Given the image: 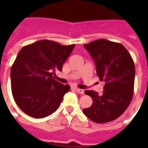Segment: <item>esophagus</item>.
<instances>
[{"label":"esophagus","mask_w":148,"mask_h":148,"mask_svg":"<svg viewBox=\"0 0 148 148\" xmlns=\"http://www.w3.org/2000/svg\"><path fill=\"white\" fill-rule=\"evenodd\" d=\"M74 90H75V91H76L77 93H79V94H84L83 90H81V89H78V88H74Z\"/></svg>","instance_id":"34e87169"}]
</instances>
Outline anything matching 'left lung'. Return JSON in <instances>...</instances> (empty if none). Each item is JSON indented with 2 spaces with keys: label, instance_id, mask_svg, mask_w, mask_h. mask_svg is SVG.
Instances as JSON below:
<instances>
[{
  "label": "left lung",
  "instance_id": "left-lung-1",
  "mask_svg": "<svg viewBox=\"0 0 148 148\" xmlns=\"http://www.w3.org/2000/svg\"><path fill=\"white\" fill-rule=\"evenodd\" d=\"M84 47L93 58L97 75L105 86L102 95L85 91L92 97L93 104L84 109L83 113L99 124L114 121L124 113L132 99L136 73L133 59L122 44L107 39H97Z\"/></svg>",
  "mask_w": 148,
  "mask_h": 148
}]
</instances>
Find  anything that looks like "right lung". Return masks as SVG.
Here are the masks:
<instances>
[{
    "label": "right lung",
    "instance_id": "add662e5",
    "mask_svg": "<svg viewBox=\"0 0 148 148\" xmlns=\"http://www.w3.org/2000/svg\"><path fill=\"white\" fill-rule=\"evenodd\" d=\"M74 44L61 45L42 39L22 47L11 69L12 93L22 111L43 118L57 110L71 87L53 77L73 51Z\"/></svg>",
    "mask_w": 148,
    "mask_h": 148
}]
</instances>
